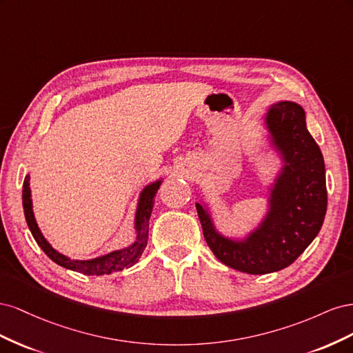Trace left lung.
Returning <instances> with one entry per match:
<instances>
[{"instance_id": "8db88e82", "label": "left lung", "mask_w": 353, "mask_h": 353, "mask_svg": "<svg viewBox=\"0 0 353 353\" xmlns=\"http://www.w3.org/2000/svg\"><path fill=\"white\" fill-rule=\"evenodd\" d=\"M265 128L283 165L270 187L268 212L259 225L244 239L227 237L216 230L209 208L196 203L213 254L230 268L254 275L292 265L318 236L327 212L324 157L307 131L302 105L272 104Z\"/></svg>"}]
</instances>
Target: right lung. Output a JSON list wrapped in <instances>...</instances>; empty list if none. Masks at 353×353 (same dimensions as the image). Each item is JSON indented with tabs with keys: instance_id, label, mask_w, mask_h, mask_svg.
Segmentation results:
<instances>
[{
	"instance_id": "right-lung-1",
	"label": "right lung",
	"mask_w": 353,
	"mask_h": 353,
	"mask_svg": "<svg viewBox=\"0 0 353 353\" xmlns=\"http://www.w3.org/2000/svg\"><path fill=\"white\" fill-rule=\"evenodd\" d=\"M29 179L30 176L28 174L23 181V193H22L25 218L32 236H34L39 248L44 250V253L52 262H56L57 265L63 266V268L77 271L85 275H104V274H112V272L122 271L125 268H130V266H132L135 262H138V259L141 258V254L147 245V239H148V221H150L152 210L154 206V197L157 194L160 184H162V179H157L154 183L145 185L140 193V199H138V205L135 210V219H134L135 241L128 245V248L114 250L108 254L99 256V258L87 259V261H77V259L68 258L66 254H63L52 248V245L47 241V239L42 236L34 215V209H32Z\"/></svg>"
}]
</instances>
